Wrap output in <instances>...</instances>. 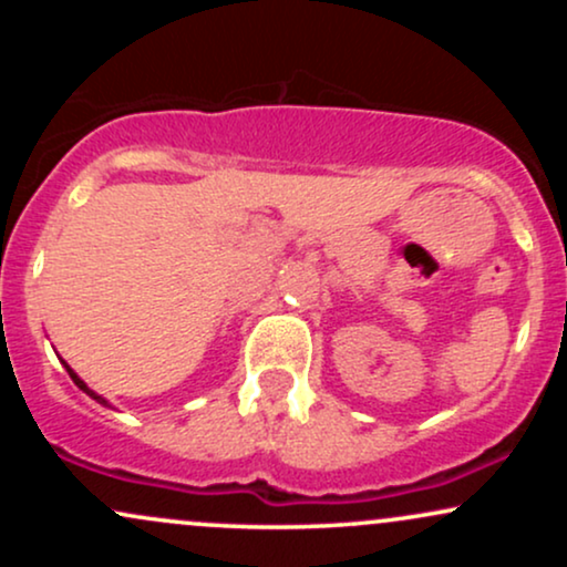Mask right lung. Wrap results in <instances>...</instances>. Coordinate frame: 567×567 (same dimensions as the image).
Listing matches in <instances>:
<instances>
[{
  "mask_svg": "<svg viewBox=\"0 0 567 567\" xmlns=\"http://www.w3.org/2000/svg\"><path fill=\"white\" fill-rule=\"evenodd\" d=\"M63 365H66V362H63ZM66 370H69L71 381H74V383H76V386H80V389H82V392H87L90 396H93V400H97V402H103V405H106V400H103V396H97V394L93 392V389H87V386H84V381L80 379V375H76V373H74V370H71L69 365H66Z\"/></svg>",
  "mask_w": 567,
  "mask_h": 567,
  "instance_id": "1",
  "label": "right lung"
}]
</instances>
